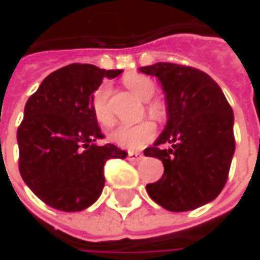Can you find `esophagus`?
Instances as JSON below:
<instances>
[{
    "instance_id": "34e87169",
    "label": "esophagus",
    "mask_w": 260,
    "mask_h": 260,
    "mask_svg": "<svg viewBox=\"0 0 260 260\" xmlns=\"http://www.w3.org/2000/svg\"><path fill=\"white\" fill-rule=\"evenodd\" d=\"M128 158H129L131 161H139V160L143 158V154L138 152H129L128 153Z\"/></svg>"
}]
</instances>
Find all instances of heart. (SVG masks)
Wrapping results in <instances>:
<instances>
[{
	"label": "heart",
	"mask_w": 260,
	"mask_h": 260,
	"mask_svg": "<svg viewBox=\"0 0 260 260\" xmlns=\"http://www.w3.org/2000/svg\"><path fill=\"white\" fill-rule=\"evenodd\" d=\"M124 83L134 94H136L143 102L150 100L156 93L154 82L145 75H128L124 78ZM110 97H111V86L108 83H103L97 87L90 100L93 115L97 122L104 128L113 126L114 121H115L111 104H110ZM146 111L156 121H163L166 117V107L163 103L157 102V100L147 102ZM154 135H156L154 124L149 119H145L135 125H121L110 135V139L117 146L129 149V150H138V149L146 146L149 142H152Z\"/></svg>",
	"instance_id": "1"
}]
</instances>
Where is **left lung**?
Returning <instances> with one entry per match:
<instances>
[{
	"mask_svg": "<svg viewBox=\"0 0 260 260\" xmlns=\"http://www.w3.org/2000/svg\"><path fill=\"white\" fill-rule=\"evenodd\" d=\"M139 71L160 80L169 117L161 135L143 152L164 166L163 177L146 185L147 193L170 212L203 206L217 198L229 178L235 152L233 108L201 69L157 62Z\"/></svg>",
	"mask_w": 260,
	"mask_h": 260,
	"instance_id": "8db88e82",
	"label": "left lung"
}]
</instances>
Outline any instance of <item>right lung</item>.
Segmentation results:
<instances>
[{
	"label": "right lung",
	"mask_w": 260,
	"mask_h": 260,
	"mask_svg": "<svg viewBox=\"0 0 260 260\" xmlns=\"http://www.w3.org/2000/svg\"><path fill=\"white\" fill-rule=\"evenodd\" d=\"M121 69L71 64L43 80L26 103L18 128L19 171L25 184L46 205L61 212H80L104 188V164L125 158L115 145L99 146L102 129L90 107L104 78Z\"/></svg>",
	"instance_id": "add662e5"
}]
</instances>
